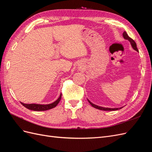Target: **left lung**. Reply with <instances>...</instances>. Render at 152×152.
Segmentation results:
<instances>
[{
	"mask_svg": "<svg viewBox=\"0 0 152 152\" xmlns=\"http://www.w3.org/2000/svg\"><path fill=\"white\" fill-rule=\"evenodd\" d=\"M123 37H124V39H126V40H127L129 41L130 43H131V46H132V49H134L135 50H136V51L138 52V49H137V48L136 44V42H134V40H132L131 37H129L128 36L127 34L126 33V31H124V33H123ZM87 100H88L89 103L91 104L92 107H93L94 108H97V109L100 110H104V111H112V110H113V111H114V110H120V109H121V108H122L124 107H120V108H105V107H99V106H98V105H96V104H93V103H91L88 99H87Z\"/></svg>",
	"mask_w": 152,
	"mask_h": 152,
	"instance_id": "left-lung-1",
	"label": "left lung"
}]
</instances>
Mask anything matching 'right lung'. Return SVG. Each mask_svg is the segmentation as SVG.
Listing matches in <instances>:
<instances>
[{"mask_svg": "<svg viewBox=\"0 0 152 152\" xmlns=\"http://www.w3.org/2000/svg\"><path fill=\"white\" fill-rule=\"evenodd\" d=\"M61 93L59 95V98L52 103L48 104H25L23 103H21V104L26 108H28L31 110H34V111H45V110H48L50 109H52L54 107H56L57 104L59 103V101L61 100Z\"/></svg>", "mask_w": 152, "mask_h": 152, "instance_id": "right-lung-1", "label": "right lung"}]
</instances>
